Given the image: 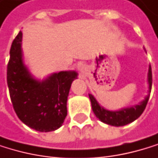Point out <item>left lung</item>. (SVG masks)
<instances>
[{"mask_svg":"<svg viewBox=\"0 0 158 158\" xmlns=\"http://www.w3.org/2000/svg\"><path fill=\"white\" fill-rule=\"evenodd\" d=\"M152 68L151 65L149 66V72H148V84H149V94L145 97V99L142 102L139 103V105H136L131 108H127V109H122L118 111H110L103 107H101L96 99L94 97V95L89 94L91 104H92V109L95 116L101 121L107 125H110L113 127H123L126 126L127 123H132L136 119H138L142 112L144 111L146 105L148 103V100L150 97V93L152 89Z\"/></svg>","mask_w":158,"mask_h":158,"instance_id":"8db88e82","label":"left lung"}]
</instances>
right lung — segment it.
Instances as JSON below:
<instances>
[{
    "label": "right lung",
    "instance_id": "1",
    "mask_svg": "<svg viewBox=\"0 0 158 158\" xmlns=\"http://www.w3.org/2000/svg\"><path fill=\"white\" fill-rule=\"evenodd\" d=\"M22 32L14 39L7 64V85L13 108L29 127L49 132L62 127L67 115L66 102L76 71L54 73L39 81L24 64L21 50Z\"/></svg>",
    "mask_w": 158,
    "mask_h": 158
}]
</instances>
